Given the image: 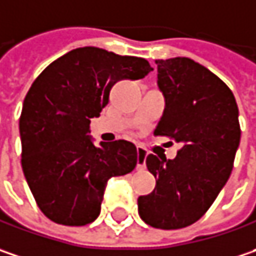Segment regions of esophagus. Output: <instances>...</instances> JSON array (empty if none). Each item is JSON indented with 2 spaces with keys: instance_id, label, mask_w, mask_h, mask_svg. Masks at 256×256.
<instances>
[{
  "instance_id": "obj_1",
  "label": "esophagus",
  "mask_w": 256,
  "mask_h": 256,
  "mask_svg": "<svg viewBox=\"0 0 256 256\" xmlns=\"http://www.w3.org/2000/svg\"><path fill=\"white\" fill-rule=\"evenodd\" d=\"M146 156H148V150L142 146H138V169L139 170L146 168Z\"/></svg>"
}]
</instances>
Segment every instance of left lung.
<instances>
[{
  "label": "left lung",
  "mask_w": 256,
  "mask_h": 256,
  "mask_svg": "<svg viewBox=\"0 0 256 256\" xmlns=\"http://www.w3.org/2000/svg\"><path fill=\"white\" fill-rule=\"evenodd\" d=\"M166 107L154 136L182 144L174 159L149 154L158 179L138 199L140 218L153 228L180 229L206 214L226 184L240 140L234 93L218 76L186 57L156 60Z\"/></svg>",
  "instance_id": "1"
}]
</instances>
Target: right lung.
I'll list each match as a JSON object with an SVG mask.
<instances>
[{"label": "right lung", "mask_w": 256, "mask_h": 256, "mask_svg": "<svg viewBox=\"0 0 256 256\" xmlns=\"http://www.w3.org/2000/svg\"><path fill=\"white\" fill-rule=\"evenodd\" d=\"M152 70L144 58L83 47L51 62L31 84L20 116L21 166L50 220L67 226L92 224L107 180L136 168L132 142L93 144L90 118L100 116L118 80H139Z\"/></svg>", "instance_id": "right-lung-1"}]
</instances>
